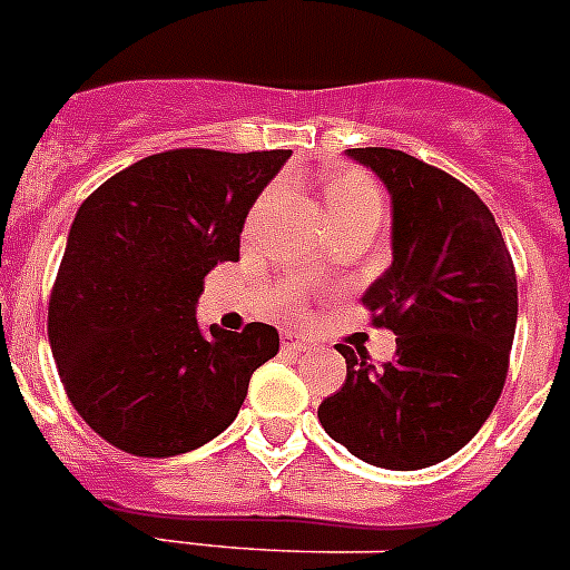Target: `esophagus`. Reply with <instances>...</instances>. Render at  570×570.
I'll return each instance as SVG.
<instances>
[{
    "label": "esophagus",
    "instance_id": "34e87169",
    "mask_svg": "<svg viewBox=\"0 0 570 570\" xmlns=\"http://www.w3.org/2000/svg\"><path fill=\"white\" fill-rule=\"evenodd\" d=\"M279 340H282V347H285V351H294V354H305V351L314 347V342H311L308 336L291 334V331H282Z\"/></svg>",
    "mask_w": 570,
    "mask_h": 570
}]
</instances>
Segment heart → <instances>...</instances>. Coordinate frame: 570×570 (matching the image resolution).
Here are the masks:
<instances>
[{"label": "heart", "mask_w": 570, "mask_h": 570, "mask_svg": "<svg viewBox=\"0 0 570 570\" xmlns=\"http://www.w3.org/2000/svg\"><path fill=\"white\" fill-rule=\"evenodd\" d=\"M274 203V190H265V194L256 199L254 210L248 216V228H256L259 219L265 216V210L271 208ZM322 203H325V216H328V223H342V219H354V216H376L380 219L382 210H385V196H382L380 185L371 179L362 170H342V174L331 176L328 185H325V196H322ZM305 311V302L296 291L291 294H282L276 299V314L279 316H302Z\"/></svg>", "instance_id": "1"}]
</instances>
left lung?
Wrapping results in <instances>:
<instances>
[{
	"instance_id": "obj_1",
	"label": "left lung",
	"mask_w": 570,
	"mask_h": 570,
	"mask_svg": "<svg viewBox=\"0 0 570 570\" xmlns=\"http://www.w3.org/2000/svg\"><path fill=\"white\" fill-rule=\"evenodd\" d=\"M391 194L394 262L365 291L396 356L371 365L336 345L345 385L322 400L325 434L362 462L416 471L456 454L491 416L517 331V271L480 196L445 170L394 148H351Z\"/></svg>"
}]
</instances>
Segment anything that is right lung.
<instances>
[{"label":"right lung","mask_w":570,"mask_h":570,"mask_svg":"<svg viewBox=\"0 0 570 570\" xmlns=\"http://www.w3.org/2000/svg\"><path fill=\"white\" fill-rule=\"evenodd\" d=\"M291 150L176 148L110 176L77 210L48 302L70 405L134 456L188 454L239 414L250 374L279 351L265 322L196 325V299Z\"/></svg>","instance_id":"right-lung-1"}]
</instances>
